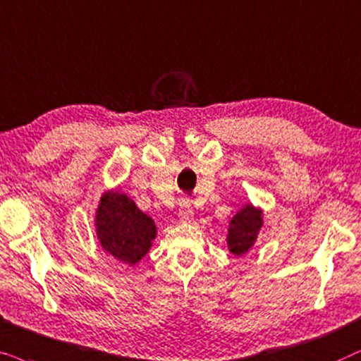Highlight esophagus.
I'll list each match as a JSON object with an SVG mask.
<instances>
[{
  "label": "esophagus",
  "mask_w": 361,
  "mask_h": 361,
  "mask_svg": "<svg viewBox=\"0 0 361 361\" xmlns=\"http://www.w3.org/2000/svg\"><path fill=\"white\" fill-rule=\"evenodd\" d=\"M180 221H181V223H193V208H191L190 203L181 204Z\"/></svg>",
  "instance_id": "esophagus-1"
}]
</instances>
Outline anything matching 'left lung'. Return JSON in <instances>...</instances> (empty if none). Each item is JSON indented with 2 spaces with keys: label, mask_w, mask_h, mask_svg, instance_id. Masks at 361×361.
Wrapping results in <instances>:
<instances>
[{
  "label": "left lung",
  "mask_w": 361,
  "mask_h": 361,
  "mask_svg": "<svg viewBox=\"0 0 361 361\" xmlns=\"http://www.w3.org/2000/svg\"><path fill=\"white\" fill-rule=\"evenodd\" d=\"M264 226V211L259 206H254L251 201L241 204L229 221L228 234H226V246L233 256H244L256 244L259 233Z\"/></svg>",
  "instance_id": "1"
}]
</instances>
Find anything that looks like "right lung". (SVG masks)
Instances as JSON below:
<instances>
[{
	"instance_id": "1",
	"label": "right lung",
	"mask_w": 361,
	"mask_h": 361,
	"mask_svg": "<svg viewBox=\"0 0 361 361\" xmlns=\"http://www.w3.org/2000/svg\"><path fill=\"white\" fill-rule=\"evenodd\" d=\"M94 229L105 254L127 266H137L153 246L157 224L130 196L109 188L100 196L94 214Z\"/></svg>"
}]
</instances>
